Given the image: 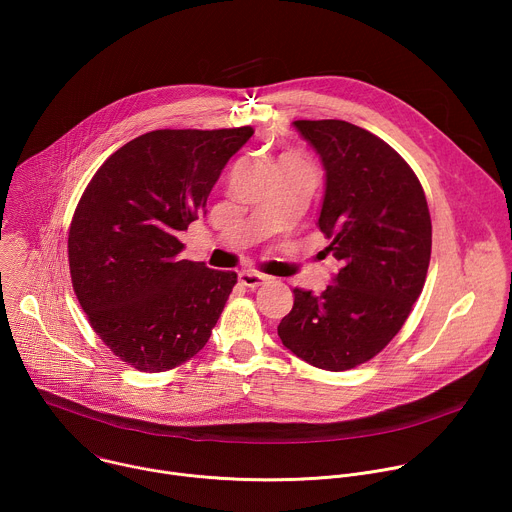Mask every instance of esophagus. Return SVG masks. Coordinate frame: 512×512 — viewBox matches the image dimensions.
<instances>
[{"instance_id":"34e87169","label":"esophagus","mask_w":512,"mask_h":512,"mask_svg":"<svg viewBox=\"0 0 512 512\" xmlns=\"http://www.w3.org/2000/svg\"><path fill=\"white\" fill-rule=\"evenodd\" d=\"M239 281H241V285H245L249 289H257L263 283H267V277L261 273H255V271H243V273H239Z\"/></svg>"}]
</instances>
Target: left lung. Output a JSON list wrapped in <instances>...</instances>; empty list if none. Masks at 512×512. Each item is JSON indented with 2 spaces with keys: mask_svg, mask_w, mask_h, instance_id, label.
Returning a JSON list of instances; mask_svg holds the SVG:
<instances>
[{
  "mask_svg": "<svg viewBox=\"0 0 512 512\" xmlns=\"http://www.w3.org/2000/svg\"><path fill=\"white\" fill-rule=\"evenodd\" d=\"M294 125L326 170L318 227L340 269L320 296L294 289L277 334L338 373L377 356L405 324L429 267L431 218L415 172L381 137L340 119Z\"/></svg>",
  "mask_w": 512,
  "mask_h": 512,
  "instance_id": "8db88e82",
  "label": "left lung"
}]
</instances>
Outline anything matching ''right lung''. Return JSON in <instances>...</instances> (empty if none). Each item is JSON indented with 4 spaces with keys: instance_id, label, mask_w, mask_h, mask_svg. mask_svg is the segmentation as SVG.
I'll return each mask as SVG.
<instances>
[{
    "instance_id": "right-lung-1",
    "label": "right lung",
    "mask_w": 512,
    "mask_h": 512,
    "mask_svg": "<svg viewBox=\"0 0 512 512\" xmlns=\"http://www.w3.org/2000/svg\"><path fill=\"white\" fill-rule=\"evenodd\" d=\"M251 135L249 125L143 133L105 160L77 204L72 287L93 330L137 371L180 367L223 314L237 273L182 259L178 237Z\"/></svg>"
}]
</instances>
